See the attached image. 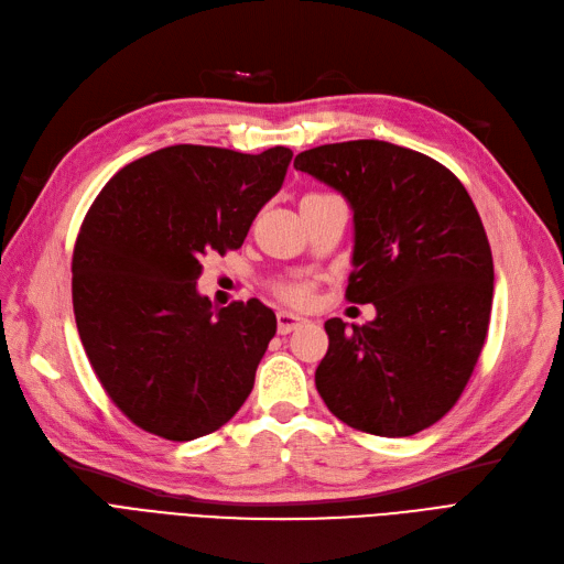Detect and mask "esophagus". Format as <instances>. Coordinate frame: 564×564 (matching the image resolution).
I'll return each mask as SVG.
<instances>
[{"label":"esophagus","mask_w":564,"mask_h":564,"mask_svg":"<svg viewBox=\"0 0 564 564\" xmlns=\"http://www.w3.org/2000/svg\"><path fill=\"white\" fill-rule=\"evenodd\" d=\"M304 323H308V321L302 318V316H295V314H288V311H279V314H276L279 335H290V332L302 327Z\"/></svg>","instance_id":"1"}]
</instances>
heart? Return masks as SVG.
<instances>
[{
  "label": "heart",
  "instance_id": "1",
  "mask_svg": "<svg viewBox=\"0 0 564 564\" xmlns=\"http://www.w3.org/2000/svg\"><path fill=\"white\" fill-rule=\"evenodd\" d=\"M306 197H318V193L314 195H306ZM274 293L288 302V304H295V306H302L311 300V295H314V285H311V281H302V279H290V281H279L274 283Z\"/></svg>",
  "mask_w": 564,
  "mask_h": 564
}]
</instances>
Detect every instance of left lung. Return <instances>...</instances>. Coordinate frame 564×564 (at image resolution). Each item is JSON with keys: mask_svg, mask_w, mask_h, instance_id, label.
I'll use <instances>...</instances> for the list:
<instances>
[{"mask_svg": "<svg viewBox=\"0 0 564 564\" xmlns=\"http://www.w3.org/2000/svg\"><path fill=\"white\" fill-rule=\"evenodd\" d=\"M295 170L348 199L356 269L346 300L377 306L367 325L325 323L323 402L377 436L434 425L460 400L492 308V253L469 193L444 164L377 139L318 145Z\"/></svg>", "mask_w": 564, "mask_h": 564, "instance_id": "1", "label": "left lung"}]
</instances>
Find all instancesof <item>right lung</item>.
<instances>
[{
  "label": "right lung",
  "mask_w": 564,
  "mask_h": 564,
  "mask_svg": "<svg viewBox=\"0 0 564 564\" xmlns=\"http://www.w3.org/2000/svg\"><path fill=\"white\" fill-rule=\"evenodd\" d=\"M293 151L248 155L178 143L130 162L101 187L72 258L76 327L101 388L170 442L223 427L253 390L276 335L258 300L214 308L202 258L241 248Z\"/></svg>",
  "instance_id": "add662e5"
}]
</instances>
